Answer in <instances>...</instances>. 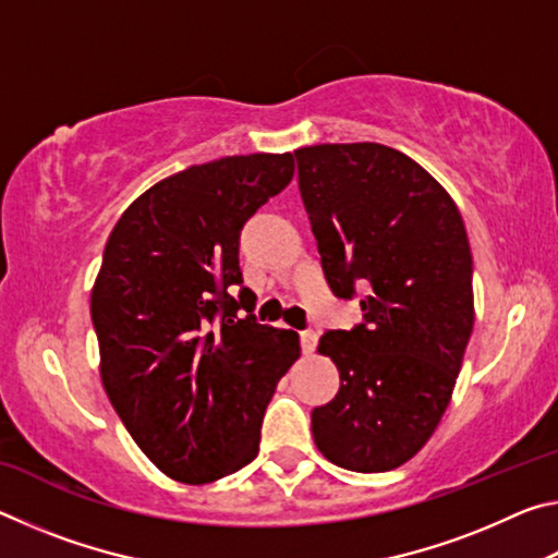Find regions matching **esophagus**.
<instances>
[{
  "label": "esophagus",
  "instance_id": "esophagus-1",
  "mask_svg": "<svg viewBox=\"0 0 558 558\" xmlns=\"http://www.w3.org/2000/svg\"><path fill=\"white\" fill-rule=\"evenodd\" d=\"M300 344H302V352L313 354L317 349V332H313V329H305V332H300Z\"/></svg>",
  "mask_w": 558,
  "mask_h": 558
}]
</instances>
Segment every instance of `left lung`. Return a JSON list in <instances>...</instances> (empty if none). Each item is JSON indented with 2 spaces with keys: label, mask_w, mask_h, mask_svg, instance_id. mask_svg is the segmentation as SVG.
Returning a JSON list of instances; mask_svg holds the SVG:
<instances>
[{
  "label": "left lung",
  "mask_w": 558,
  "mask_h": 558,
  "mask_svg": "<svg viewBox=\"0 0 558 558\" xmlns=\"http://www.w3.org/2000/svg\"><path fill=\"white\" fill-rule=\"evenodd\" d=\"M295 157L329 288L344 300L366 292L362 325L319 339L342 384L313 411L315 446L344 470H393L438 428L475 325L465 223L393 147L313 145Z\"/></svg>",
  "instance_id": "1"
}]
</instances>
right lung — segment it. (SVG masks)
Returning a JSON list of instances; mask_svg holds the SVG:
<instances>
[{
  "label": "right lung",
  "mask_w": 558,
  "mask_h": 558,
  "mask_svg": "<svg viewBox=\"0 0 558 558\" xmlns=\"http://www.w3.org/2000/svg\"><path fill=\"white\" fill-rule=\"evenodd\" d=\"M292 174L290 153L189 167L137 196L102 251L90 292L100 379L132 440L179 483H214L258 456L263 413L300 356L298 332L251 315L239 266L243 223Z\"/></svg>",
  "instance_id": "1"
}]
</instances>
